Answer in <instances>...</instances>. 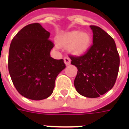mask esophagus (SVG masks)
I'll return each instance as SVG.
<instances>
[{"label": "esophagus", "mask_w": 129, "mask_h": 129, "mask_svg": "<svg viewBox=\"0 0 129 129\" xmlns=\"http://www.w3.org/2000/svg\"><path fill=\"white\" fill-rule=\"evenodd\" d=\"M63 60H64V63H66V66H68V65L71 63V58L68 57V56H65Z\"/></svg>", "instance_id": "obj_1"}]
</instances>
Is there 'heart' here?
Wrapping results in <instances>:
<instances>
[{"mask_svg": "<svg viewBox=\"0 0 129 129\" xmlns=\"http://www.w3.org/2000/svg\"><path fill=\"white\" fill-rule=\"evenodd\" d=\"M58 44L61 46L70 44L69 49L74 54L85 53L91 44V37L86 31H72L57 38Z\"/></svg>", "mask_w": 129, "mask_h": 129, "instance_id": "obj_1", "label": "heart"}]
</instances>
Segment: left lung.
Here are the masks:
<instances>
[{"mask_svg": "<svg viewBox=\"0 0 129 129\" xmlns=\"http://www.w3.org/2000/svg\"><path fill=\"white\" fill-rule=\"evenodd\" d=\"M93 44L81 56L69 55L78 68L74 86L86 98L100 97L112 88L119 73L120 59L112 37L102 28L90 25Z\"/></svg>", "mask_w": 129, "mask_h": 129, "instance_id": "left-lung-1", "label": "left lung"}]
</instances>
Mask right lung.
Returning <instances> with one entry per match:
<instances>
[{"mask_svg":"<svg viewBox=\"0 0 129 129\" xmlns=\"http://www.w3.org/2000/svg\"><path fill=\"white\" fill-rule=\"evenodd\" d=\"M50 33L39 23L25 26L11 42L8 71L13 85L24 98L41 100L53 92L55 80L66 68L63 59H54Z\"/></svg>","mask_w":129,"mask_h":129,"instance_id":"right-lung-1","label":"right lung"}]
</instances>
